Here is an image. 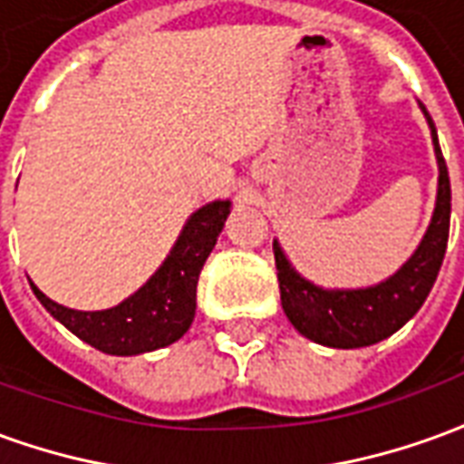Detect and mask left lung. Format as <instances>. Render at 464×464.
I'll return each mask as SVG.
<instances>
[{
	"label": "left lung",
	"instance_id": "1",
	"mask_svg": "<svg viewBox=\"0 0 464 464\" xmlns=\"http://www.w3.org/2000/svg\"><path fill=\"white\" fill-rule=\"evenodd\" d=\"M420 109L428 119L438 159V198L422 241L398 271L365 288H323L303 278L283 253L281 243L273 241L283 311L308 341L343 350L385 341L420 311L438 278L450 233V176L435 123L425 106L420 104Z\"/></svg>",
	"mask_w": 464,
	"mask_h": 464
}]
</instances>
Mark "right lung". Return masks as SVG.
<instances>
[{"label":"right lung","mask_w":464,"mask_h":464,"mask_svg":"<svg viewBox=\"0 0 464 464\" xmlns=\"http://www.w3.org/2000/svg\"><path fill=\"white\" fill-rule=\"evenodd\" d=\"M228 213L231 201H211L193 211L159 271L114 308L74 311L46 298L29 281L32 291L64 328L106 355H141L166 348L191 328L198 276Z\"/></svg>","instance_id":"add662e5"}]
</instances>
